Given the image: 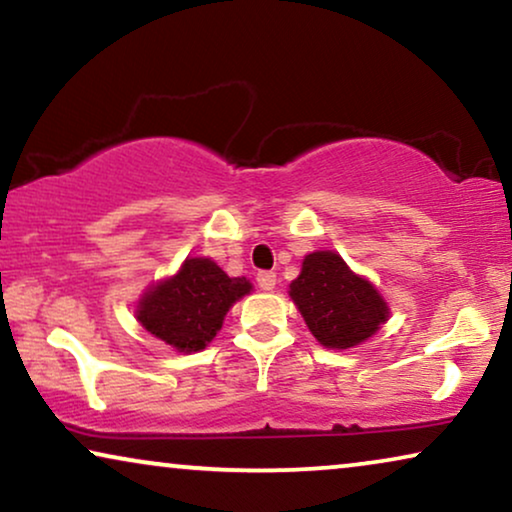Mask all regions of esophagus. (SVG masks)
Instances as JSON below:
<instances>
[{"mask_svg": "<svg viewBox=\"0 0 512 512\" xmlns=\"http://www.w3.org/2000/svg\"><path fill=\"white\" fill-rule=\"evenodd\" d=\"M276 273H273V271H259L257 273V285L259 287H262V290L264 292H271L273 290V287H276Z\"/></svg>", "mask_w": 512, "mask_h": 512, "instance_id": "esophagus-1", "label": "esophagus"}]
</instances>
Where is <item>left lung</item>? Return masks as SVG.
<instances>
[{"mask_svg": "<svg viewBox=\"0 0 512 512\" xmlns=\"http://www.w3.org/2000/svg\"><path fill=\"white\" fill-rule=\"evenodd\" d=\"M290 297L325 348L345 350L376 334L390 306L369 280L350 271L341 255L318 250L304 257Z\"/></svg>", "mask_w": 512, "mask_h": 512, "instance_id": "8db88e82", "label": "left lung"}]
</instances>
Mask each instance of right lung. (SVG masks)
Segmentation results:
<instances>
[{
    "instance_id": "add662e5",
    "label": "right lung",
    "mask_w": 512,
    "mask_h": 512,
    "mask_svg": "<svg viewBox=\"0 0 512 512\" xmlns=\"http://www.w3.org/2000/svg\"><path fill=\"white\" fill-rule=\"evenodd\" d=\"M253 290L246 278H229L213 259L187 257L176 276L150 287L136 320L178 352L204 350L236 301Z\"/></svg>"
}]
</instances>
